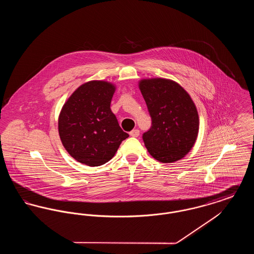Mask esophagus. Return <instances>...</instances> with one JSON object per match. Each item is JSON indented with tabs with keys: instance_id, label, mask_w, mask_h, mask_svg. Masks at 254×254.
Wrapping results in <instances>:
<instances>
[{
	"instance_id": "34e87169",
	"label": "esophagus",
	"mask_w": 254,
	"mask_h": 254,
	"mask_svg": "<svg viewBox=\"0 0 254 254\" xmlns=\"http://www.w3.org/2000/svg\"><path fill=\"white\" fill-rule=\"evenodd\" d=\"M139 134H140V131H139L138 129H133V130H131V131L129 132V135H130L131 137H138Z\"/></svg>"
}]
</instances>
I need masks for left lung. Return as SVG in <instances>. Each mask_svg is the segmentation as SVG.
Masks as SVG:
<instances>
[{
	"label": "left lung",
	"instance_id": "obj_1",
	"mask_svg": "<svg viewBox=\"0 0 254 254\" xmlns=\"http://www.w3.org/2000/svg\"><path fill=\"white\" fill-rule=\"evenodd\" d=\"M140 89L151 118L143 141L153 158L172 163L191 149L199 129V117L192 100L177 83L166 79L140 82Z\"/></svg>",
	"mask_w": 254,
	"mask_h": 254
}]
</instances>
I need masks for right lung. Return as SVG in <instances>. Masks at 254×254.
<instances>
[{
  "label": "right lung",
  "instance_id": "add662e5",
  "mask_svg": "<svg viewBox=\"0 0 254 254\" xmlns=\"http://www.w3.org/2000/svg\"><path fill=\"white\" fill-rule=\"evenodd\" d=\"M114 91V85L108 82L85 83L73 92L61 111L63 145L76 161L89 167L109 162L129 136L110 109Z\"/></svg>",
  "mask_w": 254,
  "mask_h": 254
}]
</instances>
